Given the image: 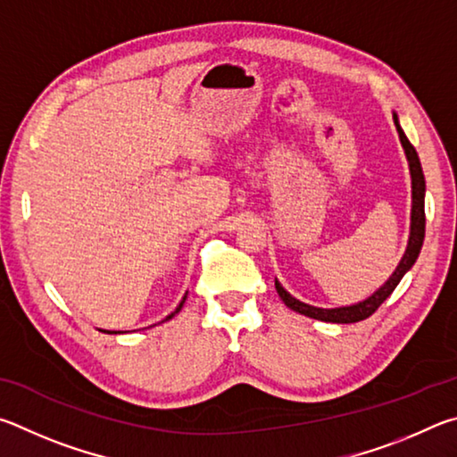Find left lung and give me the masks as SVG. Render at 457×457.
I'll return each mask as SVG.
<instances>
[{"label":"left lung","instance_id":"obj_1","mask_svg":"<svg viewBox=\"0 0 457 457\" xmlns=\"http://www.w3.org/2000/svg\"><path fill=\"white\" fill-rule=\"evenodd\" d=\"M394 122L397 128L399 140H402V146H403L407 164H410V174H411V222H410V238H407L403 257H402V261H399V265L395 267L394 273H391V277L371 295V297L353 303V305H345V307L323 309V307L307 305V303L295 299L293 295L275 278V289L278 293V297L283 299L287 307L297 311V313H301V315L317 319V321H325V323L363 321V319L373 315L375 311L379 309L381 303L395 291L399 281H402L403 275L415 265V261H418V257H420L423 237H426V179H423V170H421L418 152H415V148L411 146V142L407 140L403 128L399 126L397 112H394Z\"/></svg>","mask_w":457,"mask_h":457}]
</instances>
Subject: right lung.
Listing matches in <instances>:
<instances>
[{
    "label": "right lung",
    "mask_w": 457,
    "mask_h": 457,
    "mask_svg": "<svg viewBox=\"0 0 457 457\" xmlns=\"http://www.w3.org/2000/svg\"><path fill=\"white\" fill-rule=\"evenodd\" d=\"M187 295H188V293H184V297H182V301L179 303V307H176V309L172 311V313L164 319V321H168V319H172L176 313H180V309H182V305H184V301H187ZM164 321H162V323H164ZM104 333H120V331H104Z\"/></svg>",
    "instance_id": "obj_1"
}]
</instances>
